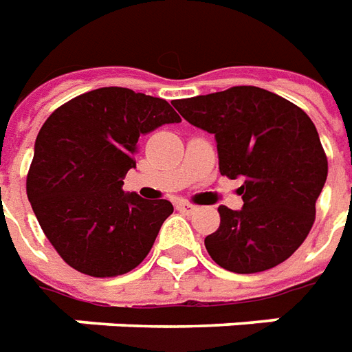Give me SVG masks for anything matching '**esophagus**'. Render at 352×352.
<instances>
[{"instance_id":"1","label":"esophagus","mask_w":352,"mask_h":352,"mask_svg":"<svg viewBox=\"0 0 352 352\" xmlns=\"http://www.w3.org/2000/svg\"><path fill=\"white\" fill-rule=\"evenodd\" d=\"M176 208H178V210L182 211V213H187V215H189V213H195V211H197V206L189 204V202H178V204H176Z\"/></svg>"}]
</instances>
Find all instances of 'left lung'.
<instances>
[{
	"label": "left lung",
	"instance_id": "obj_1",
	"mask_svg": "<svg viewBox=\"0 0 352 352\" xmlns=\"http://www.w3.org/2000/svg\"><path fill=\"white\" fill-rule=\"evenodd\" d=\"M174 107L215 135L221 174L243 178V208L219 206L221 226L204 239L213 261L239 274L286 261L310 234L329 174L310 116L260 87L174 100Z\"/></svg>",
	"mask_w": 352,
	"mask_h": 352
}]
</instances>
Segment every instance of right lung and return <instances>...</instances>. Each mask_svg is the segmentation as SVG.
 <instances>
[{"mask_svg": "<svg viewBox=\"0 0 352 352\" xmlns=\"http://www.w3.org/2000/svg\"><path fill=\"white\" fill-rule=\"evenodd\" d=\"M182 118L166 100L104 87L55 109L38 131L28 198L59 256L89 276H118L141 263L168 200L124 192L139 137Z\"/></svg>", "mask_w": 352, "mask_h": 352, "instance_id": "obj_1", "label": "right lung"}]
</instances>
